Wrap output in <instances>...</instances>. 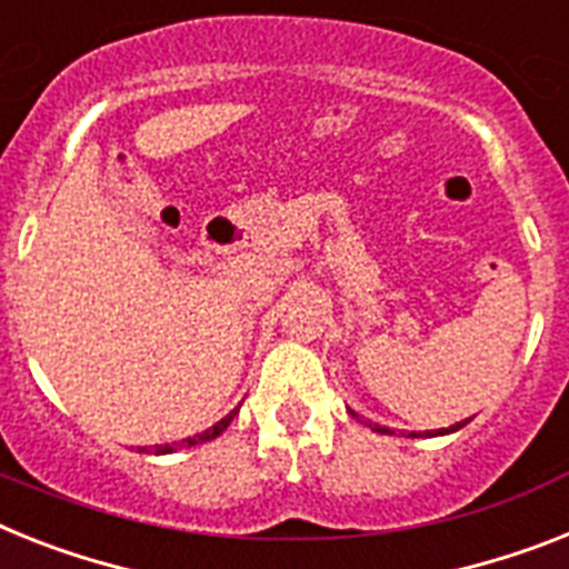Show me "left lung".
<instances>
[{
    "mask_svg": "<svg viewBox=\"0 0 569 569\" xmlns=\"http://www.w3.org/2000/svg\"><path fill=\"white\" fill-rule=\"evenodd\" d=\"M462 425H466V422H457V425H451V428H439V433L457 431V428H462ZM376 431H379V433H390V431H388V428H379V425H376ZM428 433H431V431H425V437H428ZM413 437H417V433H413Z\"/></svg>",
    "mask_w": 569,
    "mask_h": 569,
    "instance_id": "8db88e82",
    "label": "left lung"
}]
</instances>
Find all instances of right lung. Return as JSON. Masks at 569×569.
<instances>
[{
	"instance_id": "obj_1",
	"label": "right lung",
	"mask_w": 569,
	"mask_h": 569,
	"mask_svg": "<svg viewBox=\"0 0 569 569\" xmlns=\"http://www.w3.org/2000/svg\"><path fill=\"white\" fill-rule=\"evenodd\" d=\"M233 413H237V410H231V413H228L226 419H219V422L213 425V428H208V431L196 433V437H188V439H184V442H173V446H159V448H156V455H170L173 448H190V446H199V442H211V439H217L219 433L226 431L228 425H231Z\"/></svg>"
}]
</instances>
